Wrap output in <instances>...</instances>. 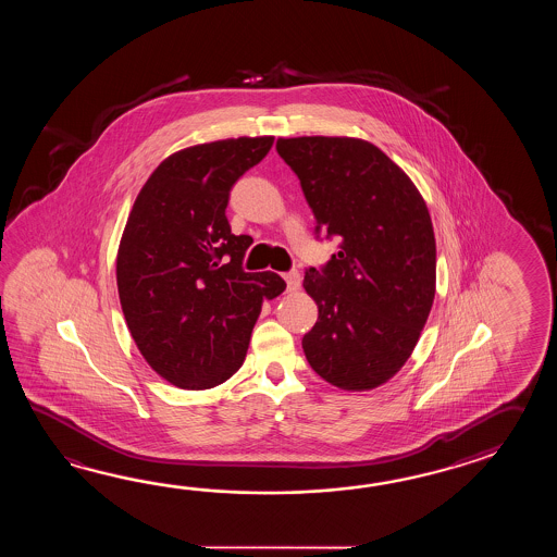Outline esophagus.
Here are the masks:
<instances>
[{"label": "esophagus", "mask_w": 557, "mask_h": 557, "mask_svg": "<svg viewBox=\"0 0 557 557\" xmlns=\"http://www.w3.org/2000/svg\"><path fill=\"white\" fill-rule=\"evenodd\" d=\"M284 281H286V286H288V290H296L298 286H300V274L298 271H290V273H284Z\"/></svg>", "instance_id": "esophagus-1"}]
</instances>
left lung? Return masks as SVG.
<instances>
[{
  "label": "left lung",
  "mask_w": 557,
  "mask_h": 557,
  "mask_svg": "<svg viewBox=\"0 0 557 557\" xmlns=\"http://www.w3.org/2000/svg\"><path fill=\"white\" fill-rule=\"evenodd\" d=\"M317 233L338 237L305 290L319 320L305 334L308 364L332 386L379 388L406 364L436 295V238L426 201L391 157L355 137H281Z\"/></svg>",
  "instance_id": "1"
}]
</instances>
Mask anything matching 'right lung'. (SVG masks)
I'll return each instance as SVG.
<instances>
[{
    "instance_id": "1",
    "label": "right lung",
    "mask_w": 557,
    "mask_h": 557,
    "mask_svg": "<svg viewBox=\"0 0 557 557\" xmlns=\"http://www.w3.org/2000/svg\"><path fill=\"white\" fill-rule=\"evenodd\" d=\"M274 137L201 143L169 154L133 202L117 250V288L133 341L177 388L207 391L243 367L276 273H245L252 238L233 235L228 193Z\"/></svg>"
}]
</instances>
